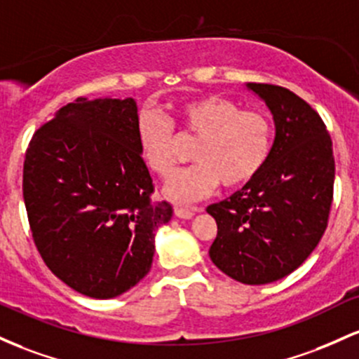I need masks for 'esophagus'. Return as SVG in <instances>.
I'll list each match as a JSON object with an SVG mask.
<instances>
[{
    "mask_svg": "<svg viewBox=\"0 0 359 359\" xmlns=\"http://www.w3.org/2000/svg\"><path fill=\"white\" fill-rule=\"evenodd\" d=\"M196 208H191V207H183V205H175V213L176 217H180V219H191L193 215H195Z\"/></svg>",
    "mask_w": 359,
    "mask_h": 359,
    "instance_id": "34e87169",
    "label": "esophagus"
}]
</instances>
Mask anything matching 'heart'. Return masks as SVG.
<instances>
[{
	"instance_id": "b5f03b06",
	"label": "heart",
	"mask_w": 359,
	"mask_h": 359,
	"mask_svg": "<svg viewBox=\"0 0 359 359\" xmlns=\"http://www.w3.org/2000/svg\"><path fill=\"white\" fill-rule=\"evenodd\" d=\"M198 139L191 158L196 164L168 180L164 193L180 203L248 184L261 172L271 152L273 122L264 111L243 110L239 103L219 95L196 96L176 104L171 122L158 114L139 118V146L147 168L166 178L181 159L176 131Z\"/></svg>"
}]
</instances>
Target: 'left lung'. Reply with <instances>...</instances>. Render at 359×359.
I'll return each mask as SVG.
<instances>
[{
  "label": "left lung",
  "mask_w": 359,
  "mask_h": 359,
  "mask_svg": "<svg viewBox=\"0 0 359 359\" xmlns=\"http://www.w3.org/2000/svg\"><path fill=\"white\" fill-rule=\"evenodd\" d=\"M275 118L269 158L255 180L207 212L217 222L210 259L245 285L281 280L317 248L329 222L336 163L320 115L287 88L249 83Z\"/></svg>",
  "instance_id": "left-lung-1"
}]
</instances>
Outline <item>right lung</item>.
<instances>
[{"label":"right lung","instance_id":"right-lung-1","mask_svg":"<svg viewBox=\"0 0 359 359\" xmlns=\"http://www.w3.org/2000/svg\"><path fill=\"white\" fill-rule=\"evenodd\" d=\"M132 98H78L32 137L23 200L47 268L91 299H114L147 275L154 232L169 222L168 201L139 146Z\"/></svg>","mask_w":359,"mask_h":359}]
</instances>
